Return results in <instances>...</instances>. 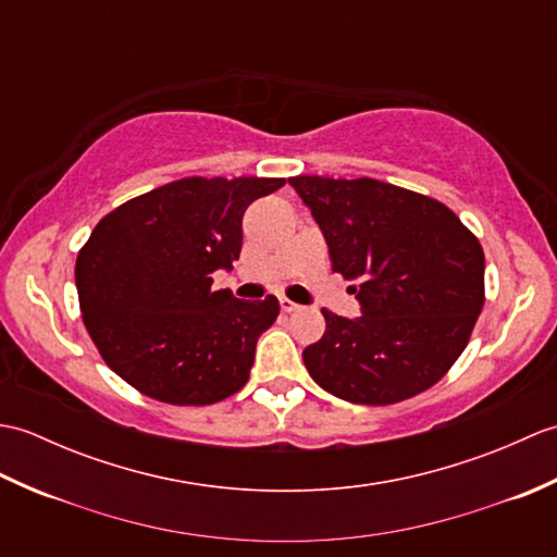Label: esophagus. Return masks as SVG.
Here are the masks:
<instances>
[{"instance_id": "1", "label": "esophagus", "mask_w": 557, "mask_h": 557, "mask_svg": "<svg viewBox=\"0 0 557 557\" xmlns=\"http://www.w3.org/2000/svg\"><path fill=\"white\" fill-rule=\"evenodd\" d=\"M280 306H282V311H285V313H292V311L299 309V304H294V301L287 299V297H280Z\"/></svg>"}]
</instances>
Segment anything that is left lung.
Here are the masks:
<instances>
[{
    "instance_id": "left-lung-1",
    "label": "left lung",
    "mask_w": 557,
    "mask_h": 557,
    "mask_svg": "<svg viewBox=\"0 0 557 557\" xmlns=\"http://www.w3.org/2000/svg\"><path fill=\"white\" fill-rule=\"evenodd\" d=\"M333 270L361 318L323 309L325 335L304 349L313 381L354 405H397L433 387L465 351L486 301L476 234L441 200L377 180L301 174Z\"/></svg>"
}]
</instances>
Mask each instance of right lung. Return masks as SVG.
<instances>
[{
	"label": "right lung",
	"instance_id": "1",
	"mask_svg": "<svg viewBox=\"0 0 557 557\" xmlns=\"http://www.w3.org/2000/svg\"><path fill=\"white\" fill-rule=\"evenodd\" d=\"M275 176H184L108 212L76 258V289L92 345L140 395L206 407L246 385L256 342L277 299L212 289L242 253V218Z\"/></svg>",
	"mask_w": 557,
	"mask_h": 557
}]
</instances>
